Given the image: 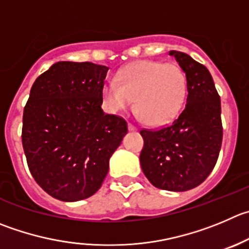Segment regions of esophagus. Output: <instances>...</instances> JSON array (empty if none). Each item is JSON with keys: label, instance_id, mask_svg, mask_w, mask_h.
<instances>
[{"label": "esophagus", "instance_id": "esophagus-1", "mask_svg": "<svg viewBox=\"0 0 249 249\" xmlns=\"http://www.w3.org/2000/svg\"><path fill=\"white\" fill-rule=\"evenodd\" d=\"M128 129L129 131H137V129H138V127L134 126V124H132V123H128Z\"/></svg>", "mask_w": 249, "mask_h": 249}]
</instances>
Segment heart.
I'll list each match as a JSON object with an SVG mask.
<instances>
[{
	"label": "heart",
	"instance_id": "obj_1",
	"mask_svg": "<svg viewBox=\"0 0 249 249\" xmlns=\"http://www.w3.org/2000/svg\"><path fill=\"white\" fill-rule=\"evenodd\" d=\"M103 95L112 111L127 110L134 99L136 110L148 124L162 126L181 112L187 78L175 63L138 61L122 68L117 82L106 83Z\"/></svg>",
	"mask_w": 249,
	"mask_h": 249
}]
</instances>
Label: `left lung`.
Wrapping results in <instances>:
<instances>
[{
	"label": "left lung",
	"mask_w": 249,
	"mask_h": 249,
	"mask_svg": "<svg viewBox=\"0 0 249 249\" xmlns=\"http://www.w3.org/2000/svg\"><path fill=\"white\" fill-rule=\"evenodd\" d=\"M186 73V106L174 122L142 128L139 161L156 188L183 192L199 186L214 169L222 142L221 104L212 74L184 52L170 51Z\"/></svg>",
	"instance_id": "8db88e82"
}]
</instances>
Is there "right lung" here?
Here are the masks:
<instances>
[{
  "label": "right lung",
  "instance_id": "obj_1",
  "mask_svg": "<svg viewBox=\"0 0 249 249\" xmlns=\"http://www.w3.org/2000/svg\"><path fill=\"white\" fill-rule=\"evenodd\" d=\"M107 71L91 62L63 61L33 84L23 112V149L32 176L56 199L93 196L128 132L124 118L101 108Z\"/></svg>",
  "mask_w": 249,
  "mask_h": 249
}]
</instances>
